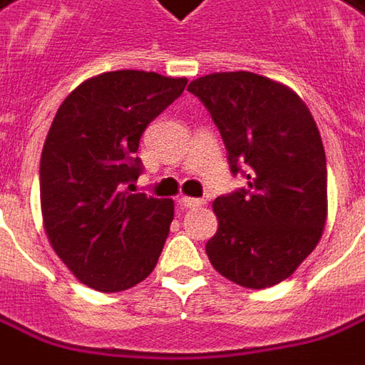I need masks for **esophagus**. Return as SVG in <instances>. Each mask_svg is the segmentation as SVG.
<instances>
[{"label": "esophagus", "mask_w": 365, "mask_h": 365, "mask_svg": "<svg viewBox=\"0 0 365 365\" xmlns=\"http://www.w3.org/2000/svg\"><path fill=\"white\" fill-rule=\"evenodd\" d=\"M203 200H200V197H185L183 195L182 200H180V205L182 207H185V210H195V207H202L203 205Z\"/></svg>", "instance_id": "esophagus-1"}]
</instances>
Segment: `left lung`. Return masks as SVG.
Listing matches in <instances>:
<instances>
[{"mask_svg":"<svg viewBox=\"0 0 365 365\" xmlns=\"http://www.w3.org/2000/svg\"><path fill=\"white\" fill-rule=\"evenodd\" d=\"M222 133L234 175L247 185L215 197L212 266L237 286L284 282L318 245L328 215V170L318 125L292 89L250 71L187 86Z\"/></svg>","mask_w":365,"mask_h":365,"instance_id":"left-lung-1","label":"left lung"}]
</instances>
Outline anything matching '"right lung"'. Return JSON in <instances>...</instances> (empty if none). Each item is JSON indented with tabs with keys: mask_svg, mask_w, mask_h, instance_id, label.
Masks as SVG:
<instances>
[{
	"mask_svg": "<svg viewBox=\"0 0 365 365\" xmlns=\"http://www.w3.org/2000/svg\"><path fill=\"white\" fill-rule=\"evenodd\" d=\"M187 79L120 69L83 81L59 106L39 165L41 214L59 259L81 284L121 292L150 276L173 202L133 193L141 133Z\"/></svg>",
	"mask_w": 365,
	"mask_h": 365,
	"instance_id": "right-lung-1",
	"label": "right lung"
}]
</instances>
